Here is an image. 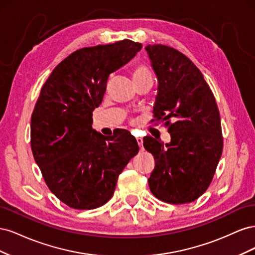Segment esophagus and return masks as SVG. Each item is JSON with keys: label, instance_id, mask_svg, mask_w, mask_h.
Here are the masks:
<instances>
[{"label": "esophagus", "instance_id": "obj_1", "mask_svg": "<svg viewBox=\"0 0 255 255\" xmlns=\"http://www.w3.org/2000/svg\"><path fill=\"white\" fill-rule=\"evenodd\" d=\"M136 140H137V143H138V145L140 146H142V143H143V140H142V138H140V137H136Z\"/></svg>", "mask_w": 255, "mask_h": 255}]
</instances>
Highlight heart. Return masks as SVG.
Wrapping results in <instances>:
<instances>
[{
  "label": "heart",
  "mask_w": 255,
  "mask_h": 255,
  "mask_svg": "<svg viewBox=\"0 0 255 255\" xmlns=\"http://www.w3.org/2000/svg\"><path fill=\"white\" fill-rule=\"evenodd\" d=\"M133 79H134V82L142 81L146 79L153 80V75L148 67H145L143 65H137L135 66L133 70Z\"/></svg>",
  "instance_id": "heart-1"
}]
</instances>
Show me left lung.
Listing matches in <instances>:
<instances>
[{
	"mask_svg": "<svg viewBox=\"0 0 255 255\" xmlns=\"http://www.w3.org/2000/svg\"><path fill=\"white\" fill-rule=\"evenodd\" d=\"M158 79L153 121L165 122L171 141L151 136L143 146L155 159L149 177L160 201H195L210 186L223 149L220 114L203 74L177 50L164 44L145 48Z\"/></svg>",
	"mask_w": 255,
	"mask_h": 255,
	"instance_id": "8db88e82",
	"label": "left lung"
}]
</instances>
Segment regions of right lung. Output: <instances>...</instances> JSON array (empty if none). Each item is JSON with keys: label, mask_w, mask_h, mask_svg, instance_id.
<instances>
[{"label": "right lung", "mask_w": 255, "mask_h": 255, "mask_svg": "<svg viewBox=\"0 0 255 255\" xmlns=\"http://www.w3.org/2000/svg\"><path fill=\"white\" fill-rule=\"evenodd\" d=\"M142 48L125 39L76 50L40 90L30 118V148L49 189L75 210H94L112 198L119 174L139 150L127 129L103 136L92 128L109 76Z\"/></svg>", "instance_id": "add662e5"}]
</instances>
